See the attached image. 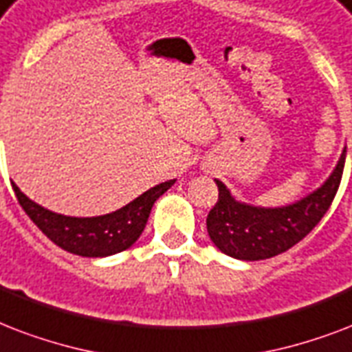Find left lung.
<instances>
[{
    "label": "left lung",
    "instance_id": "8db88e82",
    "mask_svg": "<svg viewBox=\"0 0 352 352\" xmlns=\"http://www.w3.org/2000/svg\"><path fill=\"white\" fill-rule=\"evenodd\" d=\"M345 148L323 184L303 198L279 207L236 200L220 179L219 201L207 214V233L220 252L239 261H263L287 252L303 241L329 211L340 187Z\"/></svg>",
    "mask_w": 352,
    "mask_h": 352
}]
</instances>
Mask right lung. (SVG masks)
I'll use <instances>...</instances> for the list:
<instances>
[{
	"label": "right lung",
	"mask_w": 352,
	"mask_h": 352,
	"mask_svg": "<svg viewBox=\"0 0 352 352\" xmlns=\"http://www.w3.org/2000/svg\"><path fill=\"white\" fill-rule=\"evenodd\" d=\"M174 184L176 179H167L145 190L121 209L100 217H67L54 213L32 201L16 184H12V189L29 219L56 246L80 257H110L124 252L138 241L145 230L152 206Z\"/></svg>",
	"instance_id": "1"
}]
</instances>
